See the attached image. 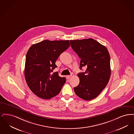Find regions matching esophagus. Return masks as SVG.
Returning <instances> with one entry per match:
<instances>
[{
	"instance_id": "obj_1",
	"label": "esophagus",
	"mask_w": 134,
	"mask_h": 134,
	"mask_svg": "<svg viewBox=\"0 0 134 134\" xmlns=\"http://www.w3.org/2000/svg\"><path fill=\"white\" fill-rule=\"evenodd\" d=\"M74 76V74H73V73H71V75H69V76H66V77H67V79H70L72 76Z\"/></svg>"
}]
</instances>
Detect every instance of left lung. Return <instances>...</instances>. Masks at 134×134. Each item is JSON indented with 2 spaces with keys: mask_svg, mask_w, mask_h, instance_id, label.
I'll list each match as a JSON object with an SVG mask.
<instances>
[{
  "mask_svg": "<svg viewBox=\"0 0 134 134\" xmlns=\"http://www.w3.org/2000/svg\"><path fill=\"white\" fill-rule=\"evenodd\" d=\"M70 46L81 58L80 69L85 72L77 74L79 85L74 87L76 94L90 100L96 98L105 88L111 76L110 56L106 47L93 38L70 41Z\"/></svg>",
  "mask_w": 134,
  "mask_h": 134,
  "instance_id": "left-lung-1",
  "label": "left lung"
}]
</instances>
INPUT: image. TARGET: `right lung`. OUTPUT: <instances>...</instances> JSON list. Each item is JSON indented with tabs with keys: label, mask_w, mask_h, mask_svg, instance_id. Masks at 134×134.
I'll list each match as a JSON object with an SVG mask.
<instances>
[{
	"label": "right lung",
	"mask_w": 134,
	"mask_h": 134,
	"mask_svg": "<svg viewBox=\"0 0 134 134\" xmlns=\"http://www.w3.org/2000/svg\"><path fill=\"white\" fill-rule=\"evenodd\" d=\"M70 41L45 40L32 45L26 55L24 76L30 90L37 97L50 99L58 95L66 82L53 70L60 54L70 47Z\"/></svg>",
	"instance_id": "obj_1"
}]
</instances>
